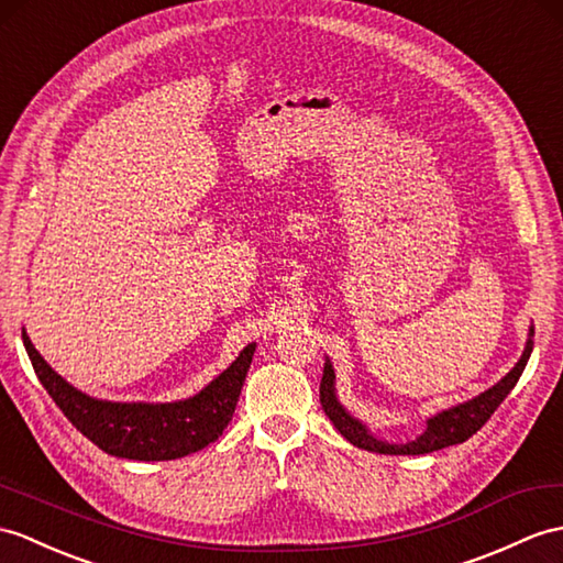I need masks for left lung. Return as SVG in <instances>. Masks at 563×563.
Listing matches in <instances>:
<instances>
[{
    "instance_id": "left-lung-1",
    "label": "left lung",
    "mask_w": 563,
    "mask_h": 563,
    "mask_svg": "<svg viewBox=\"0 0 563 563\" xmlns=\"http://www.w3.org/2000/svg\"><path fill=\"white\" fill-rule=\"evenodd\" d=\"M532 335H534V329L530 325L526 350H522V355L516 362V367L508 372L499 384H494L489 390H485V394H479L473 400L461 402V405H455V408H449L443 412H437L434 417H429L427 429L415 441H408V443L382 441L372 434L367 424H362L357 417H352L335 396V372H333L331 360H325V364H323V376H321V388H319L321 408L325 415H329V420L335 424V429L341 431V434L352 443V446L372 451V453L422 455V453L453 446V443H463L473 437L477 429H482V424L489 420L494 410L499 408L504 398L511 394L514 386L518 384V378L530 360Z\"/></svg>"
}]
</instances>
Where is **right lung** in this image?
I'll list each match as a JSON object with an SVG mask.
<instances>
[{"instance_id": "add662e5", "label": "right lung", "mask_w": 563, "mask_h": 563, "mask_svg": "<svg viewBox=\"0 0 563 563\" xmlns=\"http://www.w3.org/2000/svg\"><path fill=\"white\" fill-rule=\"evenodd\" d=\"M41 384L64 417L104 453L129 461H175L213 443L232 420L256 343L199 394L175 402H112L90 398L49 367L23 331Z\"/></svg>"}]
</instances>
